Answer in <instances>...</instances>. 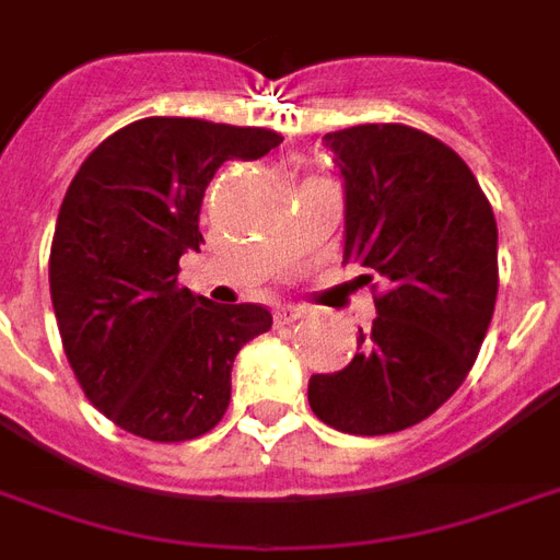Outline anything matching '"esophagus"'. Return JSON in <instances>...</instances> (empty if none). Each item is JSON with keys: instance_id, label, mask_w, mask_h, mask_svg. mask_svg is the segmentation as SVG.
I'll return each instance as SVG.
<instances>
[{"instance_id": "1", "label": "esophagus", "mask_w": 560, "mask_h": 560, "mask_svg": "<svg viewBox=\"0 0 560 560\" xmlns=\"http://www.w3.org/2000/svg\"><path fill=\"white\" fill-rule=\"evenodd\" d=\"M276 317H279V323H296L305 317V308H300V305H291V302H284V305H279V308H276Z\"/></svg>"}]
</instances>
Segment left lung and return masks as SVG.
I'll return each mask as SVG.
<instances>
[{
    "label": "left lung",
    "mask_w": 560,
    "mask_h": 560,
    "mask_svg": "<svg viewBox=\"0 0 560 560\" xmlns=\"http://www.w3.org/2000/svg\"><path fill=\"white\" fill-rule=\"evenodd\" d=\"M343 186V260L388 281L353 362L308 380L323 424L383 436L433 416L478 359L499 293V228L471 168L404 124L326 132Z\"/></svg>",
    "instance_id": "obj_1"
}]
</instances>
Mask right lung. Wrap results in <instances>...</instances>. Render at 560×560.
Segmentation results:
<instances>
[{
  "instance_id": "obj_1",
  "label": "right lung",
  "mask_w": 560,
  "mask_h": 560,
  "mask_svg": "<svg viewBox=\"0 0 560 560\" xmlns=\"http://www.w3.org/2000/svg\"><path fill=\"white\" fill-rule=\"evenodd\" d=\"M281 136L198 118H142L89 153L61 201L49 293L82 392L118 428L186 442L222 421L243 343L264 305H217L177 284L205 243L198 213L225 160H258Z\"/></svg>"
}]
</instances>
